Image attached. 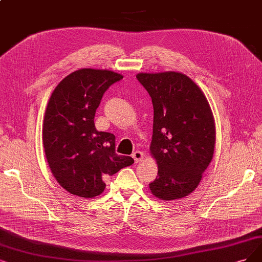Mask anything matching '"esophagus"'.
Returning a JSON list of instances; mask_svg holds the SVG:
<instances>
[{"instance_id": "34e87169", "label": "esophagus", "mask_w": 262, "mask_h": 262, "mask_svg": "<svg viewBox=\"0 0 262 262\" xmlns=\"http://www.w3.org/2000/svg\"><path fill=\"white\" fill-rule=\"evenodd\" d=\"M133 158H134L135 162L139 163V162H141L143 160V153L141 151H135L133 153Z\"/></svg>"}]
</instances>
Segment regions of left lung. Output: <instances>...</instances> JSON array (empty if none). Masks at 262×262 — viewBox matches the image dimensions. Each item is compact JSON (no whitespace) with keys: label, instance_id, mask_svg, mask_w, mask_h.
I'll return each instance as SVG.
<instances>
[{"label":"left lung","instance_id":"1","mask_svg":"<svg viewBox=\"0 0 262 262\" xmlns=\"http://www.w3.org/2000/svg\"><path fill=\"white\" fill-rule=\"evenodd\" d=\"M153 104L151 156L158 176L149 187L164 201L182 199L196 189L214 156L216 129L206 97L179 72L138 73Z\"/></svg>","mask_w":262,"mask_h":262}]
</instances>
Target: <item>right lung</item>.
<instances>
[{"mask_svg":"<svg viewBox=\"0 0 262 262\" xmlns=\"http://www.w3.org/2000/svg\"><path fill=\"white\" fill-rule=\"evenodd\" d=\"M123 79L109 70L81 69L56 86L47 103L43 144L52 173L73 195L91 199L103 192V178L134 163L115 153V136L98 132L95 113L104 92Z\"/></svg>","mask_w":262,"mask_h":262,"instance_id":"obj_1","label":"right lung"}]
</instances>
